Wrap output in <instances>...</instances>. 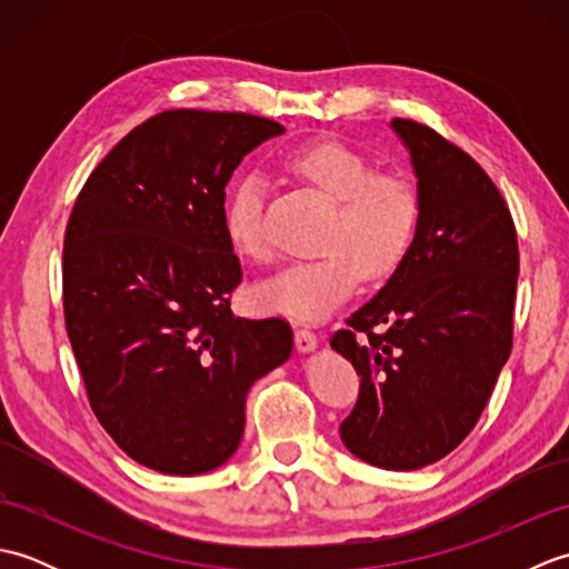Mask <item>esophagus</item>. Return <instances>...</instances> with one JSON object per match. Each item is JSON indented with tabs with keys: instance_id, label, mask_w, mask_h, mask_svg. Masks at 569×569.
<instances>
[{
	"instance_id": "34e87169",
	"label": "esophagus",
	"mask_w": 569,
	"mask_h": 569,
	"mask_svg": "<svg viewBox=\"0 0 569 569\" xmlns=\"http://www.w3.org/2000/svg\"><path fill=\"white\" fill-rule=\"evenodd\" d=\"M316 347H318V335L316 332L308 330V328L296 330V349H298V352H303V355L316 352Z\"/></svg>"
}]
</instances>
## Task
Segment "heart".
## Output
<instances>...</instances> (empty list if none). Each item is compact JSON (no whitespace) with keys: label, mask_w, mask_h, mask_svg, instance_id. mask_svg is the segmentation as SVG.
<instances>
[{"label":"heart","mask_w":569,"mask_h":569,"mask_svg":"<svg viewBox=\"0 0 569 569\" xmlns=\"http://www.w3.org/2000/svg\"><path fill=\"white\" fill-rule=\"evenodd\" d=\"M288 168L330 200L316 259L293 261L251 291L261 312L300 322H320L355 293L359 276L377 281L403 261L420 222L416 186L401 173H373L365 153L342 141L306 143L286 159ZM266 186L259 176L241 178L227 200L224 232L241 259L266 261Z\"/></svg>","instance_id":"heart-1"}]
</instances>
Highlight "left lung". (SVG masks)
I'll use <instances>...</instances> for the list:
<instances>
[{"instance_id": "obj_1", "label": "left lung", "mask_w": 569, "mask_h": 569, "mask_svg": "<svg viewBox=\"0 0 569 569\" xmlns=\"http://www.w3.org/2000/svg\"><path fill=\"white\" fill-rule=\"evenodd\" d=\"M391 129L410 151L420 222L393 276L330 345L361 377L345 447L408 471L450 455L489 401L513 342L518 241L469 153L413 119Z\"/></svg>"}]
</instances>
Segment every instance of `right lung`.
Instances as JSON below:
<instances>
[{"label":"right lung","mask_w":569,"mask_h":569,"mask_svg":"<svg viewBox=\"0 0 569 569\" xmlns=\"http://www.w3.org/2000/svg\"><path fill=\"white\" fill-rule=\"evenodd\" d=\"M273 119L168 110L131 129L90 173L63 247L72 352L102 428L139 465L192 477L244 435L251 383L293 352L281 318H234L241 266L224 188Z\"/></svg>","instance_id":"right-lung-1"}]
</instances>
